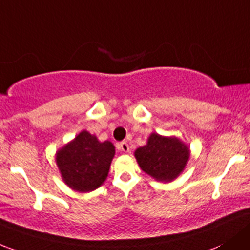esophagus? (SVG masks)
I'll use <instances>...</instances> for the list:
<instances>
[{
  "label": "esophagus",
  "instance_id": "esophagus-1",
  "mask_svg": "<svg viewBox=\"0 0 250 250\" xmlns=\"http://www.w3.org/2000/svg\"><path fill=\"white\" fill-rule=\"evenodd\" d=\"M118 149H120V151H122V152H125V153H128V152L130 151L129 145H128L125 141H122V143L118 144Z\"/></svg>",
  "mask_w": 250,
  "mask_h": 250
}]
</instances>
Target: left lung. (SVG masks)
<instances>
[{
	"instance_id": "left-lung-1",
	"label": "left lung",
	"mask_w": 250,
	"mask_h": 250,
	"mask_svg": "<svg viewBox=\"0 0 250 250\" xmlns=\"http://www.w3.org/2000/svg\"><path fill=\"white\" fill-rule=\"evenodd\" d=\"M139 167L147 175L160 182H171L185 170L189 147L175 136L152 133L145 146L134 152Z\"/></svg>"
}]
</instances>
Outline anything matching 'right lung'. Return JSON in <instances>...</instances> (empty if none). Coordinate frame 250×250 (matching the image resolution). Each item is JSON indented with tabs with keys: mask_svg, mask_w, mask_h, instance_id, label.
Masks as SVG:
<instances>
[{
	"mask_svg": "<svg viewBox=\"0 0 250 250\" xmlns=\"http://www.w3.org/2000/svg\"><path fill=\"white\" fill-rule=\"evenodd\" d=\"M114 156L112 143H101L96 135L83 130L56 152V164L68 187L88 193L101 187L106 180Z\"/></svg>",
	"mask_w": 250,
	"mask_h": 250,
	"instance_id": "obj_1",
	"label": "right lung"
}]
</instances>
